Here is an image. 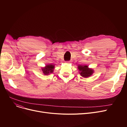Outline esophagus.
I'll use <instances>...</instances> for the list:
<instances>
[{
	"instance_id": "esophagus-1",
	"label": "esophagus",
	"mask_w": 127,
	"mask_h": 127,
	"mask_svg": "<svg viewBox=\"0 0 127 127\" xmlns=\"http://www.w3.org/2000/svg\"><path fill=\"white\" fill-rule=\"evenodd\" d=\"M66 62L67 63H70V61H66Z\"/></svg>"
}]
</instances>
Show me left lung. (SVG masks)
<instances>
[{
	"label": "left lung",
	"mask_w": 127,
	"mask_h": 127,
	"mask_svg": "<svg viewBox=\"0 0 127 127\" xmlns=\"http://www.w3.org/2000/svg\"><path fill=\"white\" fill-rule=\"evenodd\" d=\"M78 68L80 75L84 78H88L92 75L94 70L89 68L87 65H78Z\"/></svg>",
	"instance_id": "left-lung-1"
}]
</instances>
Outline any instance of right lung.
I'll return each instance as SVG.
<instances>
[{
    "label": "right lung",
    "mask_w": 127,
    "mask_h": 127,
    "mask_svg": "<svg viewBox=\"0 0 127 127\" xmlns=\"http://www.w3.org/2000/svg\"><path fill=\"white\" fill-rule=\"evenodd\" d=\"M55 68V65L52 64L47 65L45 67L42 68V70L45 75H48L51 74L53 72V69Z\"/></svg>",
    "instance_id": "1"
}]
</instances>
